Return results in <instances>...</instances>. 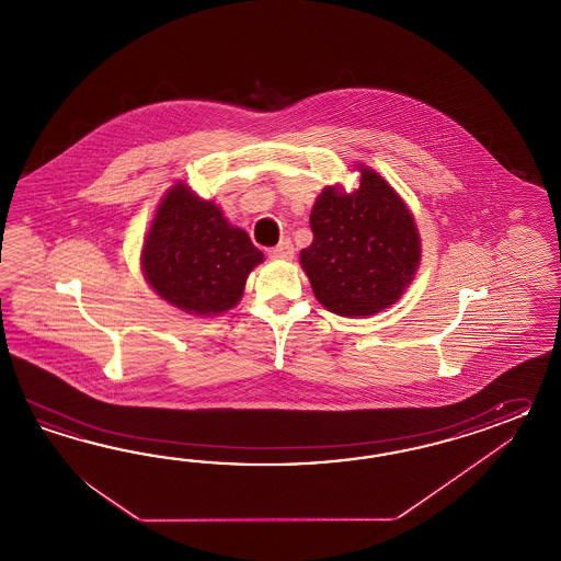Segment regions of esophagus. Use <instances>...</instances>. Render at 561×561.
<instances>
[{
  "label": "esophagus",
  "mask_w": 561,
  "mask_h": 561,
  "mask_svg": "<svg viewBox=\"0 0 561 561\" xmlns=\"http://www.w3.org/2000/svg\"><path fill=\"white\" fill-rule=\"evenodd\" d=\"M270 257L289 261V259L294 257V247H291V242L282 241L277 247L270 249Z\"/></svg>",
  "instance_id": "esophagus-1"
}]
</instances>
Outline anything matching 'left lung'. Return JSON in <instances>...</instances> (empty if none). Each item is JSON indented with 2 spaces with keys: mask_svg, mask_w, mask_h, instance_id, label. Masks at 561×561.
<instances>
[{
  "mask_svg": "<svg viewBox=\"0 0 561 561\" xmlns=\"http://www.w3.org/2000/svg\"><path fill=\"white\" fill-rule=\"evenodd\" d=\"M359 187L327 185L310 213L312 244L300 263L312 291L339 317H371L400 300L421 263V237L409 206L369 167Z\"/></svg>",
  "mask_w": 561,
  "mask_h": 561,
  "instance_id": "1",
  "label": "left lung"
}]
</instances>
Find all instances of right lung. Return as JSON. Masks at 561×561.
<instances>
[{
  "label": "right lung",
  "instance_id": "right-lung-1",
  "mask_svg": "<svg viewBox=\"0 0 561 561\" xmlns=\"http://www.w3.org/2000/svg\"><path fill=\"white\" fill-rule=\"evenodd\" d=\"M263 253L187 183L169 187L145 237L140 267L157 296L194 317L234 308Z\"/></svg>",
  "mask_w": 561,
  "mask_h": 561
}]
</instances>
